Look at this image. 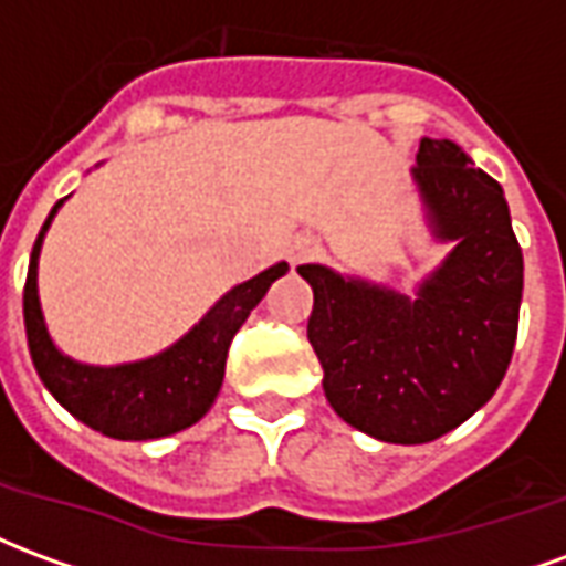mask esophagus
<instances>
[{"label": "esophagus", "mask_w": 566, "mask_h": 566, "mask_svg": "<svg viewBox=\"0 0 566 566\" xmlns=\"http://www.w3.org/2000/svg\"><path fill=\"white\" fill-rule=\"evenodd\" d=\"M318 251L321 242L315 235H296V239H291V245H287V260H291V263H306V260L315 258Z\"/></svg>", "instance_id": "1"}]
</instances>
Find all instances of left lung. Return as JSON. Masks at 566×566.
<instances>
[{"label": "left lung", "instance_id": "1", "mask_svg": "<svg viewBox=\"0 0 566 566\" xmlns=\"http://www.w3.org/2000/svg\"><path fill=\"white\" fill-rule=\"evenodd\" d=\"M427 221L449 258L416 296L321 263L308 343L324 394L345 424L381 442L418 446L449 433L494 397L518 336L524 260L503 187L449 139H421L412 166Z\"/></svg>", "mask_w": 566, "mask_h": 566}]
</instances>
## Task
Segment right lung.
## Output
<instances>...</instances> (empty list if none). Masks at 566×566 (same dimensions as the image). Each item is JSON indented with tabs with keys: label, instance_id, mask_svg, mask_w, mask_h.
<instances>
[{
	"label": "right lung",
	"instance_id": "1",
	"mask_svg": "<svg viewBox=\"0 0 566 566\" xmlns=\"http://www.w3.org/2000/svg\"><path fill=\"white\" fill-rule=\"evenodd\" d=\"M60 206L63 199L51 209L32 245L30 272L23 284L27 343L44 388L78 421L112 439H160L197 424L221 391L227 352L235 331L245 324L270 284L287 272V263H275L254 279L235 284L202 315L193 331L160 355L117 367H87L56 348L39 303L42 239Z\"/></svg>",
	"mask_w": 566,
	"mask_h": 566
}]
</instances>
